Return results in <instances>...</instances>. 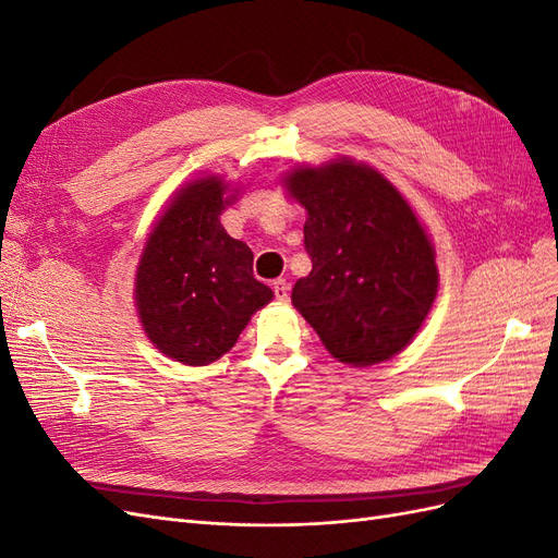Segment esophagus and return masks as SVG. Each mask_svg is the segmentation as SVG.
Wrapping results in <instances>:
<instances>
[{
  "mask_svg": "<svg viewBox=\"0 0 558 558\" xmlns=\"http://www.w3.org/2000/svg\"><path fill=\"white\" fill-rule=\"evenodd\" d=\"M272 291H275V295H277L279 302H289V291H291L289 281H286V279H277V281L272 283Z\"/></svg>",
  "mask_w": 558,
  "mask_h": 558,
  "instance_id": "obj_1",
  "label": "esophagus"
}]
</instances>
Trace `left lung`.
Listing matches in <instances>:
<instances>
[{"mask_svg": "<svg viewBox=\"0 0 558 558\" xmlns=\"http://www.w3.org/2000/svg\"><path fill=\"white\" fill-rule=\"evenodd\" d=\"M281 183L307 211L312 272L295 281L293 307L340 363L393 359L424 326L440 289L426 226L391 181L349 156L298 165Z\"/></svg>", "mask_w": 558, "mask_h": 558, "instance_id": "obj_1", "label": "left lung"}]
</instances>
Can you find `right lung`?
Masks as SVG:
<instances>
[{
    "label": "right lung",
    "mask_w": 558,
    "mask_h": 558,
    "mask_svg": "<svg viewBox=\"0 0 558 558\" xmlns=\"http://www.w3.org/2000/svg\"><path fill=\"white\" fill-rule=\"evenodd\" d=\"M242 185L207 174L170 197L134 275L140 324L160 353L202 367L228 353L275 293L253 277L251 248L221 226Z\"/></svg>",
    "instance_id": "1"
}]
</instances>
